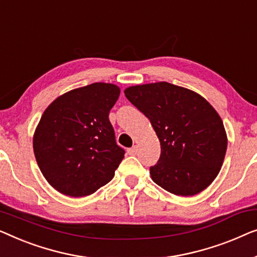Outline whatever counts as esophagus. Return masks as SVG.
<instances>
[{"label": "esophagus", "mask_w": 257, "mask_h": 257, "mask_svg": "<svg viewBox=\"0 0 257 257\" xmlns=\"http://www.w3.org/2000/svg\"><path fill=\"white\" fill-rule=\"evenodd\" d=\"M127 153L130 155V156H135V155L137 154V147L134 146L132 148H129V149L127 150Z\"/></svg>", "instance_id": "1"}]
</instances>
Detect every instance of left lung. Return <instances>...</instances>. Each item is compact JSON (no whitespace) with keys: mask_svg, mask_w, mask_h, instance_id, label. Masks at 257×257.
Listing matches in <instances>:
<instances>
[{"mask_svg":"<svg viewBox=\"0 0 257 257\" xmlns=\"http://www.w3.org/2000/svg\"><path fill=\"white\" fill-rule=\"evenodd\" d=\"M124 94L149 118L161 142L151 179L183 197L211 185L227 150L226 130L212 104L200 94L166 81L130 86Z\"/></svg>","mask_w":257,"mask_h":257,"instance_id":"1","label":"left lung"}]
</instances>
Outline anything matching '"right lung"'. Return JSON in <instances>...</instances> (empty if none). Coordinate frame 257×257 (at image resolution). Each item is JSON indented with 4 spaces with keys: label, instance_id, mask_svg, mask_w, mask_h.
<instances>
[{
    "label": "right lung",
    "instance_id": "add662e5",
    "mask_svg": "<svg viewBox=\"0 0 257 257\" xmlns=\"http://www.w3.org/2000/svg\"><path fill=\"white\" fill-rule=\"evenodd\" d=\"M120 92L114 84L94 82L61 94L44 110L32 146L43 176L58 192L89 196L113 179L124 150L108 116Z\"/></svg>",
    "mask_w": 257,
    "mask_h": 257
}]
</instances>
